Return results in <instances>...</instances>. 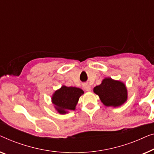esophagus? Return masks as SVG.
Here are the masks:
<instances>
[{
  "label": "esophagus",
  "instance_id": "34e87169",
  "mask_svg": "<svg viewBox=\"0 0 154 154\" xmlns=\"http://www.w3.org/2000/svg\"><path fill=\"white\" fill-rule=\"evenodd\" d=\"M83 87H84V89L86 91H91V86L89 85H88V84H84Z\"/></svg>",
  "mask_w": 154,
  "mask_h": 154
}]
</instances>
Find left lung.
<instances>
[{
  "label": "left lung",
  "instance_id": "8db88e82",
  "mask_svg": "<svg viewBox=\"0 0 154 154\" xmlns=\"http://www.w3.org/2000/svg\"><path fill=\"white\" fill-rule=\"evenodd\" d=\"M102 103L106 106L118 107L127 100V89L124 84L111 78H105L98 86L94 88Z\"/></svg>",
  "mask_w": 154,
  "mask_h": 154
}]
</instances>
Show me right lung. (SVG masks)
Wrapping results in <instances>:
<instances>
[{"label": "right lung", "instance_id": "1", "mask_svg": "<svg viewBox=\"0 0 154 154\" xmlns=\"http://www.w3.org/2000/svg\"><path fill=\"white\" fill-rule=\"evenodd\" d=\"M83 94L81 88L63 86L53 95L52 102L60 114H66L68 110L75 109L79 97Z\"/></svg>", "mask_w": 154, "mask_h": 154}]
</instances>
